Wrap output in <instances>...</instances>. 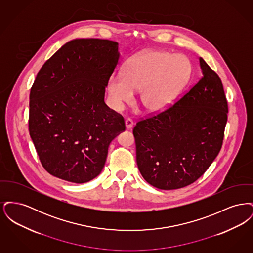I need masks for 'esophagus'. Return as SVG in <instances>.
Returning a JSON list of instances; mask_svg holds the SVG:
<instances>
[{
    "label": "esophagus",
    "mask_w": 253,
    "mask_h": 253,
    "mask_svg": "<svg viewBox=\"0 0 253 253\" xmlns=\"http://www.w3.org/2000/svg\"><path fill=\"white\" fill-rule=\"evenodd\" d=\"M132 125H133V122H132V120H130V119L125 120V127H126V129H127V130L132 129Z\"/></svg>",
    "instance_id": "esophagus-1"
}]
</instances>
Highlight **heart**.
<instances>
[{"instance_id":"heart-1","label":"heart","mask_w":253,"mask_h":253,"mask_svg":"<svg viewBox=\"0 0 253 253\" xmlns=\"http://www.w3.org/2000/svg\"><path fill=\"white\" fill-rule=\"evenodd\" d=\"M191 62L185 56L162 50H149L132 57L121 75H112L107 83L110 107L120 112L139 91L145 110L157 114L168 107L188 83Z\"/></svg>"}]
</instances>
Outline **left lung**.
I'll return each mask as SVG.
<instances>
[{
  "label": "left lung",
  "instance_id": "8db88e82",
  "mask_svg": "<svg viewBox=\"0 0 253 253\" xmlns=\"http://www.w3.org/2000/svg\"><path fill=\"white\" fill-rule=\"evenodd\" d=\"M201 80L172 107L133 128L141 175L160 190H176L197 180L216 158L228 120L220 78L199 58Z\"/></svg>",
  "mask_w": 253,
  "mask_h": 253
}]
</instances>
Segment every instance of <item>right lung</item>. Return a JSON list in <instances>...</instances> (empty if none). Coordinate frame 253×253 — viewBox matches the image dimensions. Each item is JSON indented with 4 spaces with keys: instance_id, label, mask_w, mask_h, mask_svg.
Returning <instances> with one entry per match:
<instances>
[{
    "instance_id": "1",
    "label": "right lung",
    "mask_w": 253,
    "mask_h": 253,
    "mask_svg": "<svg viewBox=\"0 0 253 253\" xmlns=\"http://www.w3.org/2000/svg\"><path fill=\"white\" fill-rule=\"evenodd\" d=\"M119 43L75 39L42 67L30 92L29 132L38 156L53 176L86 183L102 170L109 145L125 131L121 115L104 102Z\"/></svg>"
}]
</instances>
